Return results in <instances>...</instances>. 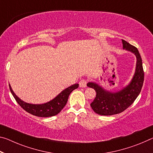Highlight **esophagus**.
<instances>
[{"mask_svg":"<svg viewBox=\"0 0 153 153\" xmlns=\"http://www.w3.org/2000/svg\"><path fill=\"white\" fill-rule=\"evenodd\" d=\"M87 82H88V80H86V79H81L80 82H79V86L82 87V88H84V87L86 86V84H87Z\"/></svg>","mask_w":153,"mask_h":153,"instance_id":"obj_1","label":"esophagus"}]
</instances>
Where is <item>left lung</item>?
<instances>
[{
	"label": "left lung",
	"instance_id": "left-lung-1",
	"mask_svg": "<svg viewBox=\"0 0 153 153\" xmlns=\"http://www.w3.org/2000/svg\"><path fill=\"white\" fill-rule=\"evenodd\" d=\"M122 42L124 49L131 51L136 56L135 75L129 85L114 93L105 91L95 83L89 82L87 84V86L96 91V97L91 103V106L94 112L99 115L111 116L123 112L134 102L141 92L144 79L142 58L137 48L123 39Z\"/></svg>",
	"mask_w": 153,
	"mask_h": 153
}]
</instances>
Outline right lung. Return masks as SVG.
Here are the masks:
<instances>
[{
	"instance_id": "1",
	"label": "right lung",
	"mask_w": 153,
	"mask_h": 153,
	"mask_svg": "<svg viewBox=\"0 0 153 153\" xmlns=\"http://www.w3.org/2000/svg\"><path fill=\"white\" fill-rule=\"evenodd\" d=\"M78 84H75L74 85L68 87L52 101L44 104H41V105H35V104L24 102L16 96V94L12 91L10 85H9V89L17 103L27 112L34 116H39V117H50V116L58 114L62 110V108L67 104L70 93L74 90L78 88Z\"/></svg>"
}]
</instances>
